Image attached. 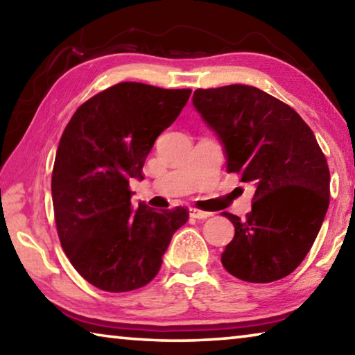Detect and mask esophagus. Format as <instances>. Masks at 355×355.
<instances>
[{
    "label": "esophagus",
    "instance_id": "esophagus-1",
    "mask_svg": "<svg viewBox=\"0 0 355 355\" xmlns=\"http://www.w3.org/2000/svg\"><path fill=\"white\" fill-rule=\"evenodd\" d=\"M189 216L196 219H208V218H211L213 213L202 211V209H197V208H189Z\"/></svg>",
    "mask_w": 355,
    "mask_h": 355
}]
</instances>
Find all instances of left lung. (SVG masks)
<instances>
[{
  "mask_svg": "<svg viewBox=\"0 0 355 355\" xmlns=\"http://www.w3.org/2000/svg\"><path fill=\"white\" fill-rule=\"evenodd\" d=\"M192 105L218 136L227 172L255 186L245 219L222 213L235 227L222 264L252 284L286 277L309 254L329 208V166L313 131L254 86L197 89Z\"/></svg>",
  "mask_w": 355,
  "mask_h": 355,
  "instance_id": "1",
  "label": "left lung"
}]
</instances>
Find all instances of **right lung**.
<instances>
[{
  "label": "right lung",
  "mask_w": 355,
  "mask_h": 355,
  "mask_svg": "<svg viewBox=\"0 0 355 355\" xmlns=\"http://www.w3.org/2000/svg\"><path fill=\"white\" fill-rule=\"evenodd\" d=\"M189 89L119 83L78 107L56 152L51 196L58 235L81 277L100 290L131 291L158 274L188 211L131 205L153 144L188 103Z\"/></svg>",
  "instance_id": "right-lung-1"
}]
</instances>
